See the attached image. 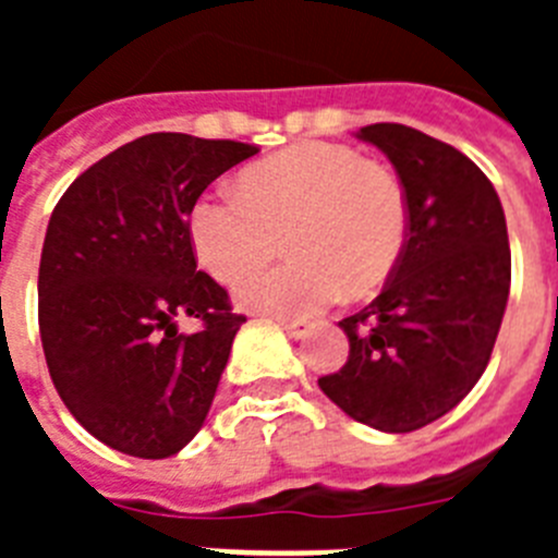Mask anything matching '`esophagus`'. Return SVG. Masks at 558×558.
I'll list each match as a JSON object with an SVG mask.
<instances>
[{"label":"esophagus","mask_w":558,"mask_h":558,"mask_svg":"<svg viewBox=\"0 0 558 558\" xmlns=\"http://www.w3.org/2000/svg\"><path fill=\"white\" fill-rule=\"evenodd\" d=\"M279 324H282L284 332L290 335V338H307L310 332H313V324L304 322V318H279Z\"/></svg>","instance_id":"34e87169"}]
</instances>
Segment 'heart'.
<instances>
[{
    "label": "heart",
    "instance_id": "obj_1",
    "mask_svg": "<svg viewBox=\"0 0 558 558\" xmlns=\"http://www.w3.org/2000/svg\"><path fill=\"white\" fill-rule=\"evenodd\" d=\"M284 236L290 259L236 284L240 307L304 315L338 290L366 295L397 268L408 240V198L386 167L329 142H299L240 172V192H206L190 211L198 263L234 282Z\"/></svg>",
    "mask_w": 558,
    "mask_h": 558
}]
</instances>
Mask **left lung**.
Returning a JSON list of instances; mask_svg holds the SVG:
<instances>
[{
  "label": "left lung",
  "mask_w": 558,
  "mask_h": 558,
  "mask_svg": "<svg viewBox=\"0 0 558 558\" xmlns=\"http://www.w3.org/2000/svg\"><path fill=\"white\" fill-rule=\"evenodd\" d=\"M354 136L397 170L408 240L383 293L338 324L349 357L318 386L354 422L411 433L450 413L486 372L509 302V231L492 181L452 145L397 122Z\"/></svg>",
  "instance_id": "1"
}]
</instances>
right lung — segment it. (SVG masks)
Returning a JSON list of instances; mask_svg holds the SVG:
<instances>
[{"mask_svg":"<svg viewBox=\"0 0 558 558\" xmlns=\"http://www.w3.org/2000/svg\"><path fill=\"white\" fill-rule=\"evenodd\" d=\"M254 145L147 133L72 181L49 218L38 329L49 377L97 441L136 458L190 445L236 329L229 293L198 270L190 211ZM179 317H198L186 336Z\"/></svg>","mask_w":558,"mask_h":558,"instance_id":"add662e5","label":"right lung"}]
</instances>
